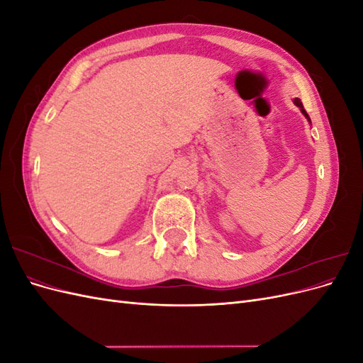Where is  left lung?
Returning a JSON list of instances; mask_svg holds the SVG:
<instances>
[{"instance_id":"left-lung-1","label":"left lung","mask_w":363,"mask_h":363,"mask_svg":"<svg viewBox=\"0 0 363 363\" xmlns=\"http://www.w3.org/2000/svg\"><path fill=\"white\" fill-rule=\"evenodd\" d=\"M294 103H295V106H298L300 107V111H301V113L307 118V119H309V123H311V118H309V115H307L306 113V111H304V107H303V103L300 101V98H295V100H294Z\"/></svg>"}]
</instances>
